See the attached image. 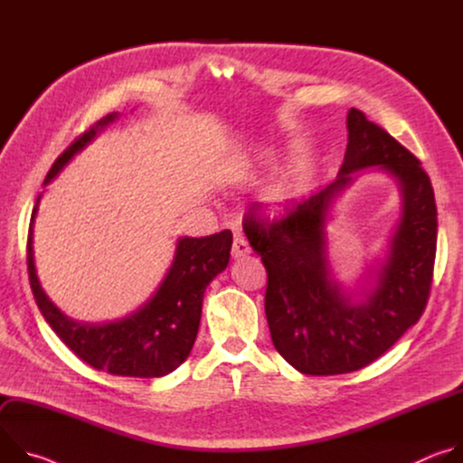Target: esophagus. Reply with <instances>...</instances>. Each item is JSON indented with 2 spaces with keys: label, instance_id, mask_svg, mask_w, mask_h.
Instances as JSON below:
<instances>
[{
  "label": "esophagus",
  "instance_id": "obj_1",
  "mask_svg": "<svg viewBox=\"0 0 463 463\" xmlns=\"http://www.w3.org/2000/svg\"><path fill=\"white\" fill-rule=\"evenodd\" d=\"M249 252H250L249 241H247L241 234H236V236H234V241H232V249H231L232 258H241V256H245V254H249Z\"/></svg>",
  "mask_w": 463,
  "mask_h": 463
}]
</instances>
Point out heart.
I'll list each match as a JSON object with an SVG mask.
<instances>
[{
  "instance_id": "obj_1",
  "label": "heart",
  "mask_w": 463,
  "mask_h": 463,
  "mask_svg": "<svg viewBox=\"0 0 463 463\" xmlns=\"http://www.w3.org/2000/svg\"><path fill=\"white\" fill-rule=\"evenodd\" d=\"M284 195V188L282 186H277L271 190V200H279V197Z\"/></svg>"
}]
</instances>
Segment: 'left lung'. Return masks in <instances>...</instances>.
Segmentation results:
<instances>
[{
  "mask_svg": "<svg viewBox=\"0 0 463 463\" xmlns=\"http://www.w3.org/2000/svg\"><path fill=\"white\" fill-rule=\"evenodd\" d=\"M345 163L334 183L293 203L277 220L243 218V232L268 271L266 315L277 352L307 375L355 372L381 357L429 300L438 236L434 190L421 163L355 108ZM379 165L401 184L404 213L378 282L361 305L349 302L328 273L325 213L361 167Z\"/></svg>",
  "mask_w": 463,
  "mask_h": 463,
  "instance_id": "1",
  "label": "left lung"
}]
</instances>
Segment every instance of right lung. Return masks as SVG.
<instances>
[{"mask_svg": "<svg viewBox=\"0 0 463 463\" xmlns=\"http://www.w3.org/2000/svg\"><path fill=\"white\" fill-rule=\"evenodd\" d=\"M117 117V113H109L79 136L52 163L43 184H47L77 152L91 143L99 129ZM40 197L42 195H38L29 225L27 269L34 300L60 341L95 370H104L113 375L148 379L174 372L194 346L207 286L227 268L232 232L225 229L205 238H181L165 280L141 309L117 322L84 324L63 315L43 293L36 277L33 223Z\"/></svg>", "mask_w": 463, "mask_h": 463, "instance_id": "add662e5", "label": "right lung"}]
</instances>
